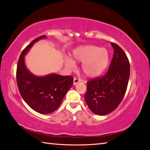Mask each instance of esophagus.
Here are the masks:
<instances>
[{"mask_svg": "<svg viewBox=\"0 0 150 150\" xmlns=\"http://www.w3.org/2000/svg\"><path fill=\"white\" fill-rule=\"evenodd\" d=\"M79 82H80V79H78V78H74V85L76 84L77 83Z\"/></svg>", "mask_w": 150, "mask_h": 150, "instance_id": "1", "label": "esophagus"}]
</instances>
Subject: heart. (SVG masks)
I'll return each instance as SVG.
<instances>
[{"label":"heart","mask_w":150,"mask_h":150,"mask_svg":"<svg viewBox=\"0 0 150 150\" xmlns=\"http://www.w3.org/2000/svg\"><path fill=\"white\" fill-rule=\"evenodd\" d=\"M75 61L82 64L81 70L87 77L94 78L100 75L107 68L110 62V54L105 48L96 45H86L77 47L72 52ZM66 65L74 68L75 64L71 58L67 57Z\"/></svg>","instance_id":"b5f03b06"}]
</instances>
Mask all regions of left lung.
Wrapping results in <instances>:
<instances>
[{
  "label": "left lung",
  "instance_id": "8db88e82",
  "mask_svg": "<svg viewBox=\"0 0 150 150\" xmlns=\"http://www.w3.org/2000/svg\"><path fill=\"white\" fill-rule=\"evenodd\" d=\"M114 55L109 70L103 76L87 82L84 99L91 111L106 115L117 109L127 88L130 64L125 53L118 45L110 43Z\"/></svg>",
  "mask_w": 150,
  "mask_h": 150
}]
</instances>
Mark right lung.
<instances>
[{"label": "right lung", "mask_w": 150, "mask_h": 150, "mask_svg": "<svg viewBox=\"0 0 150 150\" xmlns=\"http://www.w3.org/2000/svg\"><path fill=\"white\" fill-rule=\"evenodd\" d=\"M45 38L46 35L39 37L23 50L17 64V82L22 98L32 109L41 114H49L60 105L72 86L73 77L54 73L38 76L26 68L25 56L35 42Z\"/></svg>", "instance_id": "1"}]
</instances>
